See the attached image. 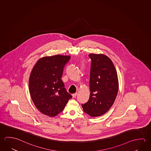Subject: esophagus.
I'll list each match as a JSON object with an SVG mask.
<instances>
[{"instance_id":"34e87169","label":"esophagus","mask_w":151,"mask_h":151,"mask_svg":"<svg viewBox=\"0 0 151 151\" xmlns=\"http://www.w3.org/2000/svg\"><path fill=\"white\" fill-rule=\"evenodd\" d=\"M77 95V93H75L74 94H72L73 98H76V96Z\"/></svg>"}]
</instances>
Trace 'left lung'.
<instances>
[{"label":"left lung","mask_w":151,"mask_h":151,"mask_svg":"<svg viewBox=\"0 0 151 151\" xmlns=\"http://www.w3.org/2000/svg\"><path fill=\"white\" fill-rule=\"evenodd\" d=\"M89 100L82 104L83 110L90 116H101L113 105L118 92V79L113 63L102 54L90 53Z\"/></svg>","instance_id":"8db88e82"}]
</instances>
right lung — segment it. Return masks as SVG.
Listing matches in <instances>:
<instances>
[{
    "label": "right lung",
    "instance_id": "right-lung-1",
    "mask_svg": "<svg viewBox=\"0 0 151 151\" xmlns=\"http://www.w3.org/2000/svg\"><path fill=\"white\" fill-rule=\"evenodd\" d=\"M70 59V56L62 55L43 57L37 61L31 73V97L38 110L48 116L58 114L72 98L61 79Z\"/></svg>",
    "mask_w": 151,
    "mask_h": 151
}]
</instances>
